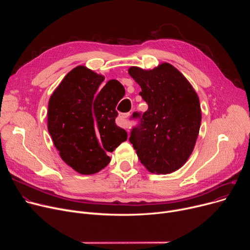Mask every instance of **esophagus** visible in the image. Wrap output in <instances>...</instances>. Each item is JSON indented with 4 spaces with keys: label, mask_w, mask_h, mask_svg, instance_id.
<instances>
[{
    "label": "esophagus",
    "mask_w": 250,
    "mask_h": 250,
    "mask_svg": "<svg viewBox=\"0 0 250 250\" xmlns=\"http://www.w3.org/2000/svg\"><path fill=\"white\" fill-rule=\"evenodd\" d=\"M129 116V113L127 112V113H122L121 114V118H123V120H125V118H127ZM121 125H123L124 127H126L127 128V125H125V123H123Z\"/></svg>",
    "instance_id": "34e87169"
}]
</instances>
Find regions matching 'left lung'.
Instances as JSON below:
<instances>
[{"label":"left lung","mask_w":250,"mask_h":250,"mask_svg":"<svg viewBox=\"0 0 250 250\" xmlns=\"http://www.w3.org/2000/svg\"><path fill=\"white\" fill-rule=\"evenodd\" d=\"M128 74L141 86L140 95L148 104L146 112L133 113L139 124L128 140L149 171H176L189 158L199 136L202 112L198 94L167 62L149 71L132 67Z\"/></svg>","instance_id":"obj_1"}]
</instances>
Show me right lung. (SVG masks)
I'll return each mask as SVG.
<instances>
[{"label":"right lung","instance_id":"add662e5","mask_svg":"<svg viewBox=\"0 0 250 250\" xmlns=\"http://www.w3.org/2000/svg\"><path fill=\"white\" fill-rule=\"evenodd\" d=\"M78 65L67 74L49 98L48 133L62 159L81 174H93L110 162L112 152L127 138L115 124L125 88Z\"/></svg>","mask_w":250,"mask_h":250}]
</instances>
